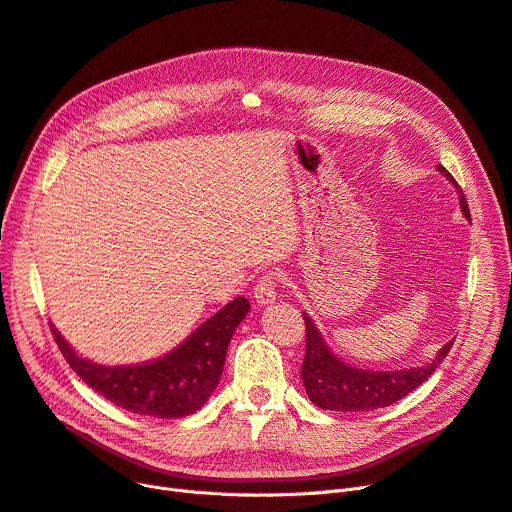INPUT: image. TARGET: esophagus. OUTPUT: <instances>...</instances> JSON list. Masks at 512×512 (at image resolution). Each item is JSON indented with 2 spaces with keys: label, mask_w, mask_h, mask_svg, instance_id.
I'll return each instance as SVG.
<instances>
[{
  "label": "esophagus",
  "mask_w": 512,
  "mask_h": 512,
  "mask_svg": "<svg viewBox=\"0 0 512 512\" xmlns=\"http://www.w3.org/2000/svg\"><path fill=\"white\" fill-rule=\"evenodd\" d=\"M280 285V274L270 270L266 274H261L257 285L253 289V297L257 299V304H272L276 299V289Z\"/></svg>",
  "instance_id": "esophagus-1"
}]
</instances>
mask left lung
Listing matches in <instances>:
<instances>
[{
  "mask_svg": "<svg viewBox=\"0 0 512 512\" xmlns=\"http://www.w3.org/2000/svg\"><path fill=\"white\" fill-rule=\"evenodd\" d=\"M441 173L458 187L460 206L464 215L470 219V211L462 187L451 177L449 170L439 166ZM306 320V356L301 363V380H304L310 401L320 409L331 411H371L388 407L403 396L422 386L428 377L439 369L443 358L453 346V339L447 342L439 356L426 367H413L401 371H365L342 363L331 354L323 337L316 331L310 316Z\"/></svg>",
  "mask_w": 512,
  "mask_h": 512,
  "instance_id": "1",
  "label": "left lung"
}]
</instances>
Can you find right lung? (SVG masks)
Listing matches in <instances>:
<instances>
[{
    "instance_id": "1",
    "label": "right lung",
    "mask_w": 512,
    "mask_h": 512,
    "mask_svg": "<svg viewBox=\"0 0 512 512\" xmlns=\"http://www.w3.org/2000/svg\"><path fill=\"white\" fill-rule=\"evenodd\" d=\"M249 308L246 297H236L200 325L177 350L154 363L135 367L90 363L65 344L59 331L50 329L69 367L107 401L132 413L183 418L198 411L217 388L227 344Z\"/></svg>"
}]
</instances>
